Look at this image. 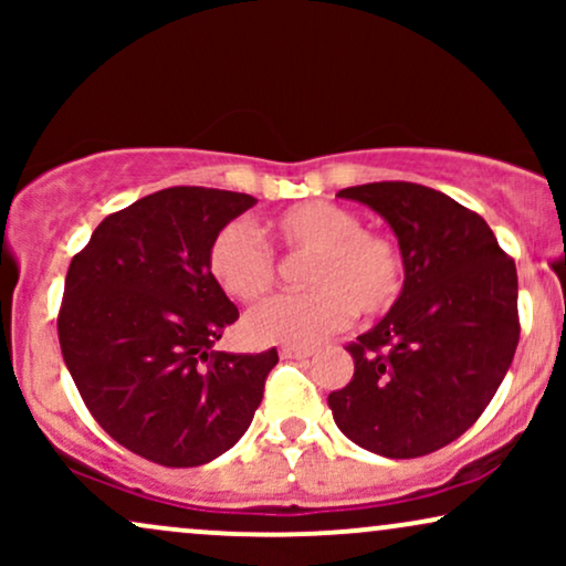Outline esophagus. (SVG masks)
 I'll return each mask as SVG.
<instances>
[{"label": "esophagus", "instance_id": "obj_1", "mask_svg": "<svg viewBox=\"0 0 566 566\" xmlns=\"http://www.w3.org/2000/svg\"><path fill=\"white\" fill-rule=\"evenodd\" d=\"M279 354H282L284 359H305V356H311L314 350L301 348V346H282V348H279Z\"/></svg>", "mask_w": 566, "mask_h": 566}]
</instances>
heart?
<instances>
[{
    "mask_svg": "<svg viewBox=\"0 0 566 566\" xmlns=\"http://www.w3.org/2000/svg\"><path fill=\"white\" fill-rule=\"evenodd\" d=\"M284 255L305 258V292L282 295L252 308L242 322L252 346L316 343L346 327L354 308L380 316L405 290V258L386 233L361 229V218L335 201L292 205L269 223ZM207 269L226 295L252 303L276 282L274 250L242 220L212 237Z\"/></svg>",
    "mask_w": 566,
    "mask_h": 566,
    "instance_id": "1",
    "label": "heart"
}]
</instances>
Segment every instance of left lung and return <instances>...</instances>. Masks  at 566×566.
<instances>
[{"label":"left lung","instance_id":"obj_1","mask_svg":"<svg viewBox=\"0 0 566 566\" xmlns=\"http://www.w3.org/2000/svg\"><path fill=\"white\" fill-rule=\"evenodd\" d=\"M337 197L388 220L405 290L348 343L354 378L327 405L337 428L369 452H437L476 423L509 373L522 329L516 265L482 216L428 186L382 180Z\"/></svg>","mask_w":566,"mask_h":566}]
</instances>
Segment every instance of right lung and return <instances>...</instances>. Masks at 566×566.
Returning <instances> with one entry per match:
<instances>
[{
	"label": "right lung",
	"mask_w": 566,
	"mask_h": 566,
	"mask_svg": "<svg viewBox=\"0 0 566 566\" xmlns=\"http://www.w3.org/2000/svg\"><path fill=\"white\" fill-rule=\"evenodd\" d=\"M258 199L172 186L103 218L69 265L57 340L97 426L129 452L191 469L250 428L279 361L212 350L239 311L207 269L212 237Z\"/></svg>",
	"instance_id": "1"
}]
</instances>
